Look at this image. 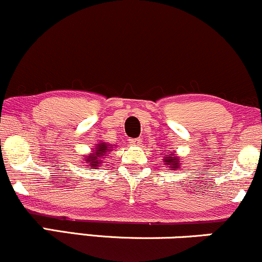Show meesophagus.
I'll return each instance as SVG.
<instances>
[{
  "label": "esophagus",
  "instance_id": "obj_1",
  "mask_svg": "<svg viewBox=\"0 0 262 262\" xmlns=\"http://www.w3.org/2000/svg\"><path fill=\"white\" fill-rule=\"evenodd\" d=\"M141 142H142V141H141V138H131L130 140V143L134 144V146H140Z\"/></svg>",
  "mask_w": 262,
  "mask_h": 262
}]
</instances>
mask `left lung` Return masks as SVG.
Masks as SVG:
<instances>
[{
  "label": "left lung",
  "mask_w": 262,
  "mask_h": 262,
  "mask_svg": "<svg viewBox=\"0 0 262 262\" xmlns=\"http://www.w3.org/2000/svg\"><path fill=\"white\" fill-rule=\"evenodd\" d=\"M164 162L167 165H170V168H173L174 170H177V169L180 167L179 161H178V158H175V157H167Z\"/></svg>",
  "instance_id": "8db88e82"
}]
</instances>
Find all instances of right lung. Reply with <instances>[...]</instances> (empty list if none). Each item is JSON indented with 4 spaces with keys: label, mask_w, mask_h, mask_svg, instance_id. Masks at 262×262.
Instances as JSON below:
<instances>
[{
    "label": "right lung",
    "mask_w": 262,
    "mask_h": 262,
    "mask_svg": "<svg viewBox=\"0 0 262 262\" xmlns=\"http://www.w3.org/2000/svg\"><path fill=\"white\" fill-rule=\"evenodd\" d=\"M112 148L113 147H110L107 143H99L94 149V153L85 158V162H88L91 167H98V164H100V158H103L104 155H107L106 152L112 150Z\"/></svg>",
    "instance_id": "add662e5"
}]
</instances>
